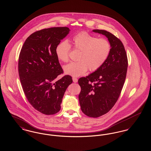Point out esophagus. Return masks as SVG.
I'll list each match as a JSON object with an SVG mask.
<instances>
[{
    "instance_id": "1",
    "label": "esophagus",
    "mask_w": 151,
    "mask_h": 151,
    "mask_svg": "<svg viewBox=\"0 0 151 151\" xmlns=\"http://www.w3.org/2000/svg\"><path fill=\"white\" fill-rule=\"evenodd\" d=\"M72 79H73V82H74V83H77L78 82V79L77 78H76V77H73Z\"/></svg>"
}]
</instances>
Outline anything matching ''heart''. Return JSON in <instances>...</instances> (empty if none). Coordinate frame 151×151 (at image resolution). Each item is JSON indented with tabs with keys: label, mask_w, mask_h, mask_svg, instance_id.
Returning <instances> with one entry per match:
<instances>
[{
	"label": "heart",
	"mask_w": 151,
	"mask_h": 151,
	"mask_svg": "<svg viewBox=\"0 0 151 151\" xmlns=\"http://www.w3.org/2000/svg\"><path fill=\"white\" fill-rule=\"evenodd\" d=\"M73 48L79 51L77 62L64 66L66 74L78 77L84 74L88 69L94 72L99 69L107 60L111 52L110 42L104 38H98L86 32L74 35L71 39ZM71 46L67 41H62L56 47L57 58L66 63L69 59Z\"/></svg>",
	"instance_id": "1"
}]
</instances>
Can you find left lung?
<instances>
[{"mask_svg": "<svg viewBox=\"0 0 151 151\" xmlns=\"http://www.w3.org/2000/svg\"><path fill=\"white\" fill-rule=\"evenodd\" d=\"M93 31L106 36L111 52L99 69L78 79V98L82 111L89 117L98 118L107 113L118 101L126 78L128 59L123 43L115 36L104 30Z\"/></svg>", "mask_w": 151, "mask_h": 151, "instance_id": "obj_1", "label": "left lung"}]
</instances>
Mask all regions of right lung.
Returning a JSON list of instances; mask_svg holds the SVG:
<instances>
[{"mask_svg":"<svg viewBox=\"0 0 151 151\" xmlns=\"http://www.w3.org/2000/svg\"><path fill=\"white\" fill-rule=\"evenodd\" d=\"M68 27H53L33 33L25 41L18 63L20 82L28 102L35 109L53 115L61 109L64 93L73 82L63 73L56 54L57 45L69 33Z\"/></svg>","mask_w":151,"mask_h":151,"instance_id":"1","label":"right lung"}]
</instances>
